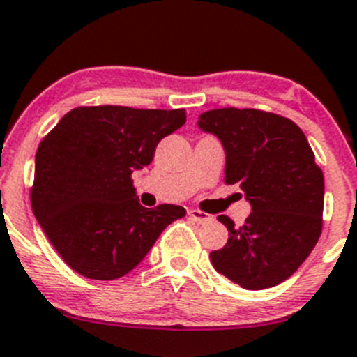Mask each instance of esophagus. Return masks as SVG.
<instances>
[{"label": "esophagus", "instance_id": "34e87169", "mask_svg": "<svg viewBox=\"0 0 357 357\" xmlns=\"http://www.w3.org/2000/svg\"><path fill=\"white\" fill-rule=\"evenodd\" d=\"M188 216L194 220V222H197V224H206V222H211V220H213L211 215L201 211V209H190Z\"/></svg>", "mask_w": 357, "mask_h": 357}]
</instances>
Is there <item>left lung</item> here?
Here are the masks:
<instances>
[{
  "mask_svg": "<svg viewBox=\"0 0 357 357\" xmlns=\"http://www.w3.org/2000/svg\"><path fill=\"white\" fill-rule=\"evenodd\" d=\"M225 149L227 185H239L252 213L241 227L227 215L213 266L248 291L275 287L305 262L322 232L324 176L294 121L261 109L224 107L199 118Z\"/></svg>",
  "mask_w": 357,
  "mask_h": 357,
  "instance_id": "8db88e82",
  "label": "left lung"
}]
</instances>
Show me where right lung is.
Wrapping results in <instances>:
<instances>
[{
	"mask_svg": "<svg viewBox=\"0 0 357 357\" xmlns=\"http://www.w3.org/2000/svg\"><path fill=\"white\" fill-rule=\"evenodd\" d=\"M185 109L84 105L66 112L36 149L31 208L59 257L79 275L116 280L146 257L185 208H144L132 172L149 165Z\"/></svg>",
	"mask_w": 357,
	"mask_h": 357,
	"instance_id": "1",
	"label": "right lung"
}]
</instances>
